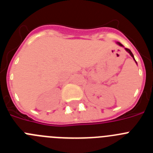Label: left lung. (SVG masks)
Returning <instances> with one entry per match:
<instances>
[{
	"mask_svg": "<svg viewBox=\"0 0 153 153\" xmlns=\"http://www.w3.org/2000/svg\"><path fill=\"white\" fill-rule=\"evenodd\" d=\"M117 44H118V45H119V46H120V47H124V46H123V44H120V42H117ZM124 49H125V51H126V52H127V53H129V55H130V56H132V59H133V60H134V61H135V62H136V64H137V62H136V60H135V58H134V56H133V54H132V52H131V51H130V50H129V49H127V48H124Z\"/></svg>",
	"mask_w": 153,
	"mask_h": 153,
	"instance_id": "1",
	"label": "left lung"
}]
</instances>
